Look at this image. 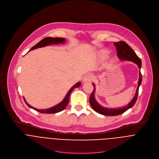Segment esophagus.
Masks as SVG:
<instances>
[{"instance_id": "1", "label": "esophagus", "mask_w": 159, "mask_h": 159, "mask_svg": "<svg viewBox=\"0 0 159 159\" xmlns=\"http://www.w3.org/2000/svg\"><path fill=\"white\" fill-rule=\"evenodd\" d=\"M93 76L92 75H87L86 76H85L83 78V83H88V82H90L93 80Z\"/></svg>"}]
</instances>
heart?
<instances>
[{"label":"heart","instance_id":"heart-1","mask_svg":"<svg viewBox=\"0 0 159 159\" xmlns=\"http://www.w3.org/2000/svg\"><path fill=\"white\" fill-rule=\"evenodd\" d=\"M107 57V53L106 52H101L99 55V58L101 60H105ZM111 61H113V60H111Z\"/></svg>","mask_w":159,"mask_h":159}]
</instances>
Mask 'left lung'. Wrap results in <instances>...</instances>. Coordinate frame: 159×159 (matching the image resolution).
Returning a JSON list of instances; mask_svg holds the SVG:
<instances>
[{
	"label": "left lung",
	"instance_id": "8db88e82",
	"mask_svg": "<svg viewBox=\"0 0 159 159\" xmlns=\"http://www.w3.org/2000/svg\"><path fill=\"white\" fill-rule=\"evenodd\" d=\"M115 47H116L117 50V57L122 61H130L134 63H135L139 67V70L141 68L142 66V62L140 59L138 57V56L136 55V53L134 52V51L130 47L129 45H128L125 42L120 41L118 42H114V43ZM142 75L140 71H139V78L138 81V86L136 89V93L132 99V101L125 106H124L122 107L119 108H107L104 107L102 106H101L96 100L94 97V93H95V85L93 83L94 90L93 93H91L90 98H89V103L92 107V108L98 113L104 115V116H117L119 114H121L125 112L129 109L131 108L136 102V101L137 99V96L139 93V88L140 85L142 83Z\"/></svg>",
	"mask_w": 159,
	"mask_h": 159
}]
</instances>
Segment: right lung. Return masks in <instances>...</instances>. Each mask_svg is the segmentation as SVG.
Listing matches in <instances>:
<instances>
[{
	"label": "right lung",
	"instance_id": "add662e5",
	"mask_svg": "<svg viewBox=\"0 0 159 159\" xmlns=\"http://www.w3.org/2000/svg\"><path fill=\"white\" fill-rule=\"evenodd\" d=\"M66 41V40L64 39V38H58V37H56V38H53V37H47V38H45L43 39V40H42L40 42H39L37 44H36L34 47H33L29 51H31V50H33L34 49H37L38 48H41V47H46V46H48V45H52V44H59V43H65ZM81 82H78L77 83H76L72 88H71V89L68 91V92L67 93V94H66V96L65 97L64 99L60 102L58 104L53 106V107H52L50 108H48V109H36L32 106H31L30 104H29L27 101H25V99H24V101L25 102V103L27 104V105L39 112H41V113H45V114H55V113H57V112H59L65 109V108L66 107V106L68 105V102H69V99H70V95L71 94V93L73 91V89L75 88H78L79 86H80L81 85Z\"/></svg>",
	"mask_w": 159,
	"mask_h": 159
}]
</instances>
